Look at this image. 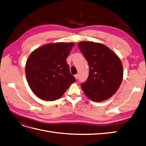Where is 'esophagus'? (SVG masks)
Listing matches in <instances>:
<instances>
[{"label":"esophagus","mask_w":146,"mask_h":146,"mask_svg":"<svg viewBox=\"0 0 146 146\" xmlns=\"http://www.w3.org/2000/svg\"><path fill=\"white\" fill-rule=\"evenodd\" d=\"M74 77H75V78H76V80H77L78 78V74H76V75H75V76H74Z\"/></svg>","instance_id":"esophagus-1"}]
</instances>
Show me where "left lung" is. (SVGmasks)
Masks as SVG:
<instances>
[{
  "label": "left lung",
  "instance_id": "8db88e82",
  "mask_svg": "<svg viewBox=\"0 0 146 146\" xmlns=\"http://www.w3.org/2000/svg\"><path fill=\"white\" fill-rule=\"evenodd\" d=\"M78 46L90 67L87 80L81 84L82 90L94 102L108 99L116 93L122 81L120 58L102 44L82 41Z\"/></svg>",
  "mask_w": 146,
  "mask_h": 146
}]
</instances>
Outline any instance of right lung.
<instances>
[{
	"label": "right lung",
	"instance_id": "obj_1",
	"mask_svg": "<svg viewBox=\"0 0 146 146\" xmlns=\"http://www.w3.org/2000/svg\"><path fill=\"white\" fill-rule=\"evenodd\" d=\"M74 43L48 44L35 50L25 64L29 86L40 99L54 101L60 98L76 79L66 61Z\"/></svg>",
	"mask_w": 146,
	"mask_h": 146
}]
</instances>
